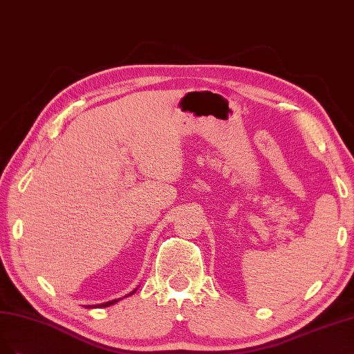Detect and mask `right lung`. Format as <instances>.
<instances>
[{"label": "right lung", "mask_w": 354, "mask_h": 354, "mask_svg": "<svg viewBox=\"0 0 354 354\" xmlns=\"http://www.w3.org/2000/svg\"><path fill=\"white\" fill-rule=\"evenodd\" d=\"M135 291H132V292H129L128 295H132ZM128 295H124V297H128ZM120 299H118V300H111V301H107V303H102V304H95V306H86L88 309L89 307H109V306H111V304H115V303H118Z\"/></svg>", "instance_id": "add662e5"}]
</instances>
